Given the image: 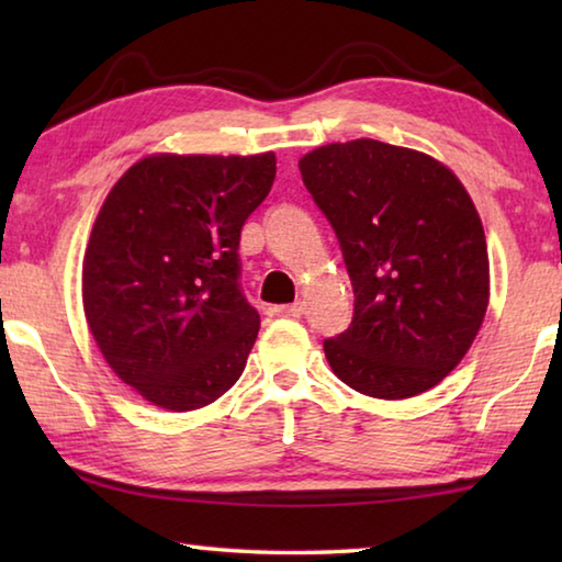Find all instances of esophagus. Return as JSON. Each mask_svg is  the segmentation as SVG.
Segmentation results:
<instances>
[{
    "mask_svg": "<svg viewBox=\"0 0 562 562\" xmlns=\"http://www.w3.org/2000/svg\"><path fill=\"white\" fill-rule=\"evenodd\" d=\"M274 315H278V317H302L304 315V302L280 304V307H274Z\"/></svg>",
    "mask_w": 562,
    "mask_h": 562,
    "instance_id": "obj_1",
    "label": "esophagus"
}]
</instances>
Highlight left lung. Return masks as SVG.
<instances>
[{"label": "left lung", "mask_w": 562, "mask_h": 562, "mask_svg": "<svg viewBox=\"0 0 562 562\" xmlns=\"http://www.w3.org/2000/svg\"><path fill=\"white\" fill-rule=\"evenodd\" d=\"M335 231L355 315L325 355L341 382L376 398L426 392L459 364L488 307V250L461 180L431 156L372 138L300 160Z\"/></svg>", "instance_id": "obj_1"}]
</instances>
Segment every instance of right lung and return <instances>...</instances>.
Masks as SVG:
<instances>
[{
  "mask_svg": "<svg viewBox=\"0 0 562 562\" xmlns=\"http://www.w3.org/2000/svg\"><path fill=\"white\" fill-rule=\"evenodd\" d=\"M274 154L148 156L101 205L83 255V312L121 382L168 412L240 379L260 315L240 288V231L268 198Z\"/></svg>",
  "mask_w": 562,
  "mask_h": 562,
  "instance_id": "right-lung-1",
  "label": "right lung"
}]
</instances>
